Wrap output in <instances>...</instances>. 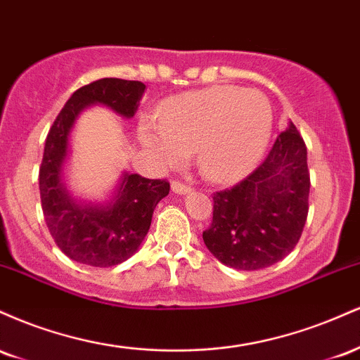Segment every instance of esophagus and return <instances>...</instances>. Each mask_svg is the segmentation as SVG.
I'll return each mask as SVG.
<instances>
[{
  "mask_svg": "<svg viewBox=\"0 0 360 360\" xmlns=\"http://www.w3.org/2000/svg\"><path fill=\"white\" fill-rule=\"evenodd\" d=\"M171 188H172V191L177 193V194H188V193H191V188H189V186L183 184V183H181V181H172Z\"/></svg>",
  "mask_w": 360,
  "mask_h": 360,
  "instance_id": "obj_1",
  "label": "esophagus"
}]
</instances>
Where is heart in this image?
I'll return each mask as SVG.
<instances>
[{
    "instance_id": "b5f03b06",
    "label": "heart",
    "mask_w": 360,
    "mask_h": 360,
    "mask_svg": "<svg viewBox=\"0 0 360 360\" xmlns=\"http://www.w3.org/2000/svg\"><path fill=\"white\" fill-rule=\"evenodd\" d=\"M271 134L269 98L235 86H212L171 98L160 106L157 123L146 122L139 130L142 146L164 167L181 166L196 148L200 171L218 184L254 171Z\"/></svg>"
}]
</instances>
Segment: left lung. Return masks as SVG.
Returning <instances> with one entry per match:
<instances>
[{
	"mask_svg": "<svg viewBox=\"0 0 360 360\" xmlns=\"http://www.w3.org/2000/svg\"><path fill=\"white\" fill-rule=\"evenodd\" d=\"M309 171L304 140L292 123L269 155L233 188L213 194L205 245L225 266L257 271L296 247L308 217Z\"/></svg>",
	"mask_w": 360,
	"mask_h": 360,
	"instance_id": "8db88e82",
	"label": "left lung"
}]
</instances>
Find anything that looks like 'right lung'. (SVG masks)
<instances>
[{"instance_id": "1", "label": "right lung", "mask_w": 360, "mask_h": 360, "mask_svg": "<svg viewBox=\"0 0 360 360\" xmlns=\"http://www.w3.org/2000/svg\"><path fill=\"white\" fill-rule=\"evenodd\" d=\"M146 91L140 81L105 77L82 86L69 98L45 139L39 188L45 223L57 247L76 262L111 267L137 252L150 229L157 203L169 194L166 179L123 172L108 203H77L62 183L69 135L84 108L105 105L131 118Z\"/></svg>"}]
</instances>
